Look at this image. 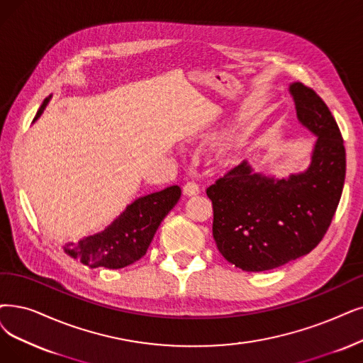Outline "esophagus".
I'll list each match as a JSON object with an SVG mask.
<instances>
[{"mask_svg": "<svg viewBox=\"0 0 363 363\" xmlns=\"http://www.w3.org/2000/svg\"><path fill=\"white\" fill-rule=\"evenodd\" d=\"M183 192H184V195H187V196L198 195V194H199V186H198L196 182H187V183L183 186Z\"/></svg>", "mask_w": 363, "mask_h": 363, "instance_id": "1", "label": "esophagus"}]
</instances>
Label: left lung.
Listing matches in <instances>:
<instances>
[{
	"mask_svg": "<svg viewBox=\"0 0 363 363\" xmlns=\"http://www.w3.org/2000/svg\"><path fill=\"white\" fill-rule=\"evenodd\" d=\"M298 121L317 140L308 168L275 179L244 161L207 189L213 237L228 262L242 271H267L308 255L337 211L345 179V149L325 101L292 83Z\"/></svg>",
	"mask_w": 363,
	"mask_h": 363,
	"instance_id": "obj_1",
	"label": "left lung"
}]
</instances>
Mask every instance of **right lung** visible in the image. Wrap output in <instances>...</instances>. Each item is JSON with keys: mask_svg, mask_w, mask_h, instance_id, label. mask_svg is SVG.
<instances>
[{"mask_svg": "<svg viewBox=\"0 0 363 363\" xmlns=\"http://www.w3.org/2000/svg\"><path fill=\"white\" fill-rule=\"evenodd\" d=\"M50 96L43 101L34 121L46 108ZM180 195L179 186H169L161 192L141 196L129 204L104 230L79 242L65 244L64 252L89 268L119 269L133 265L146 255L159 225L177 204Z\"/></svg>", "mask_w": 363, "mask_h": 363, "instance_id": "1", "label": "right lung"}]
</instances>
